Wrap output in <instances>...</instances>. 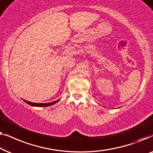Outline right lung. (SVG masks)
<instances>
[{"mask_svg":"<svg viewBox=\"0 0 153 153\" xmlns=\"http://www.w3.org/2000/svg\"><path fill=\"white\" fill-rule=\"evenodd\" d=\"M23 101H25V102L27 103V104L31 105V106H34V107H47V106H50V105H54L55 103H57L58 101H59V100L53 101V102H48V103H35V102H29V101H27L25 100H23Z\"/></svg>","mask_w":153,"mask_h":153,"instance_id":"obj_1","label":"right lung"}]
</instances>
